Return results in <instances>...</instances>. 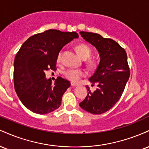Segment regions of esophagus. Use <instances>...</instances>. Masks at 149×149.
<instances>
[{"instance_id": "1", "label": "esophagus", "mask_w": 149, "mask_h": 149, "mask_svg": "<svg viewBox=\"0 0 149 149\" xmlns=\"http://www.w3.org/2000/svg\"><path fill=\"white\" fill-rule=\"evenodd\" d=\"M71 86H73V87H76V86H78V84H76V83H71Z\"/></svg>"}]
</instances>
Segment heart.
<instances>
[{"label":"heart","instance_id":"b5f03b06","mask_svg":"<svg viewBox=\"0 0 149 149\" xmlns=\"http://www.w3.org/2000/svg\"><path fill=\"white\" fill-rule=\"evenodd\" d=\"M76 50L78 55L83 59H87L88 58L90 57V56H91L92 52L91 48H90L88 45L83 43L76 45ZM61 58V52H59L57 55V61H60ZM88 64L90 65V66H95V61L90 60L88 61ZM64 75L68 80H69L70 81H71L72 83H77L82 77L85 76V72L80 69H69L66 70V71H64Z\"/></svg>","mask_w":149,"mask_h":149}]
</instances>
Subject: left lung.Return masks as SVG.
Returning <instances> with one entry per match:
<instances>
[{
  "label": "left lung",
  "instance_id": "8db88e82",
  "mask_svg": "<svg viewBox=\"0 0 149 149\" xmlns=\"http://www.w3.org/2000/svg\"><path fill=\"white\" fill-rule=\"evenodd\" d=\"M81 36L96 47L100 57L98 67L89 78L92 85L97 83L94 92L88 86V95L80 107L90 113L102 114L111 109L120 100L130 78L125 50L115 40L100 34L80 32Z\"/></svg>",
  "mask_w": 149,
  "mask_h": 149
}]
</instances>
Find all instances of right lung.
Here are the masks:
<instances>
[{
    "instance_id": "add662e5",
    "label": "right lung",
    "mask_w": 149,
    "mask_h": 149,
    "mask_svg": "<svg viewBox=\"0 0 149 149\" xmlns=\"http://www.w3.org/2000/svg\"><path fill=\"white\" fill-rule=\"evenodd\" d=\"M78 38L74 31L49 29L32 36L22 44L15 58L14 86L22 103L31 111L47 114L61 106L71 83L59 76L52 85L45 72L55 69L61 49Z\"/></svg>"
}]
</instances>
